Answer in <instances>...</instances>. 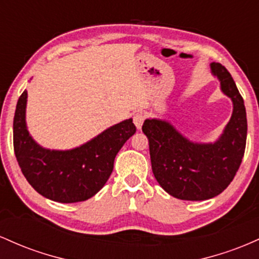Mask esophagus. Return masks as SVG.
Wrapping results in <instances>:
<instances>
[{
    "mask_svg": "<svg viewBox=\"0 0 259 259\" xmlns=\"http://www.w3.org/2000/svg\"><path fill=\"white\" fill-rule=\"evenodd\" d=\"M144 118H145V116L142 114V112H137V114L133 115V122H135L136 127H137L138 130L142 128V124H143Z\"/></svg>",
    "mask_w": 259,
    "mask_h": 259,
    "instance_id": "obj_1",
    "label": "esophagus"
}]
</instances>
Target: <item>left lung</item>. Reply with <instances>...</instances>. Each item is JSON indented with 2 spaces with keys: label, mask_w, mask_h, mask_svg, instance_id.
I'll return each mask as SVG.
<instances>
[{
  "label": "left lung",
  "mask_w": 259,
  "mask_h": 259,
  "mask_svg": "<svg viewBox=\"0 0 259 259\" xmlns=\"http://www.w3.org/2000/svg\"><path fill=\"white\" fill-rule=\"evenodd\" d=\"M210 68L234 105L230 121L217 142H191L170 122L159 118H148L142 127L149 141L156 181L179 199L204 200L222 193L234 180L245 154L247 118L243 99L225 67L213 62Z\"/></svg>",
  "instance_id": "left-lung-1"
}]
</instances>
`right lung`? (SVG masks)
Segmentation results:
<instances>
[{
	"mask_svg": "<svg viewBox=\"0 0 259 259\" xmlns=\"http://www.w3.org/2000/svg\"><path fill=\"white\" fill-rule=\"evenodd\" d=\"M27 97L24 91L13 120L14 154L23 175L37 193L55 202L75 203L92 198L111 175L116 154L136 133L132 118L110 127L74 149H45L27 130Z\"/></svg>",
	"mask_w": 259,
	"mask_h": 259,
	"instance_id": "obj_1",
	"label": "right lung"
}]
</instances>
